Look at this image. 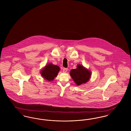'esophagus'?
Segmentation results:
<instances>
[{"label": "esophagus", "mask_w": 131, "mask_h": 131, "mask_svg": "<svg viewBox=\"0 0 131 131\" xmlns=\"http://www.w3.org/2000/svg\"><path fill=\"white\" fill-rule=\"evenodd\" d=\"M67 70H68V69L66 68H64L63 69V73H66Z\"/></svg>", "instance_id": "esophagus-1"}]
</instances>
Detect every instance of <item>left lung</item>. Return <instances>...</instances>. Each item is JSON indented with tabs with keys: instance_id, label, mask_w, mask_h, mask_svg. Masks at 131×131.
I'll return each mask as SVG.
<instances>
[{
	"instance_id": "1",
	"label": "left lung",
	"mask_w": 131,
	"mask_h": 131,
	"mask_svg": "<svg viewBox=\"0 0 131 131\" xmlns=\"http://www.w3.org/2000/svg\"><path fill=\"white\" fill-rule=\"evenodd\" d=\"M70 74L75 83L78 85H80L88 81L91 76V72L81 65L79 64L77 69L71 70Z\"/></svg>"
}]
</instances>
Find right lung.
I'll list each match as a JSON object with an SVG mask.
<instances>
[{"instance_id":"obj_1","label":"right lung","mask_w":131,"mask_h":131,"mask_svg":"<svg viewBox=\"0 0 131 131\" xmlns=\"http://www.w3.org/2000/svg\"><path fill=\"white\" fill-rule=\"evenodd\" d=\"M60 70V68L55 65L51 63L47 65L42 71H41V75L45 79L50 81L54 80L56 77Z\"/></svg>"}]
</instances>
